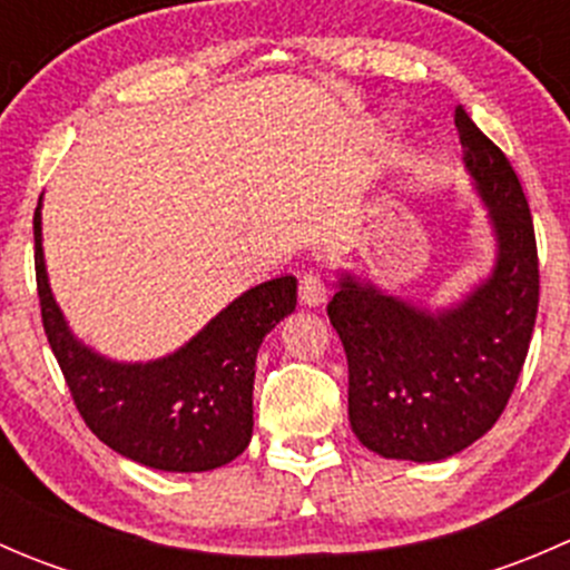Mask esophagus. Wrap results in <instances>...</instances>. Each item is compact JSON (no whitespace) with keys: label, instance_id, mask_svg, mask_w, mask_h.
<instances>
[{"label":"esophagus","instance_id":"esophagus-1","mask_svg":"<svg viewBox=\"0 0 570 570\" xmlns=\"http://www.w3.org/2000/svg\"><path fill=\"white\" fill-rule=\"evenodd\" d=\"M327 297V289L325 284H322L320 275L314 273H306L301 275V303L303 306H322Z\"/></svg>","mask_w":570,"mask_h":570}]
</instances>
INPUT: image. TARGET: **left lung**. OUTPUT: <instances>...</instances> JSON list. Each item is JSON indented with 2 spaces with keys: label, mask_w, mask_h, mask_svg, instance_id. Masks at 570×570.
I'll return each mask as SVG.
<instances>
[{
  "label": "left lung",
  "mask_w": 570,
  "mask_h": 570,
  "mask_svg": "<svg viewBox=\"0 0 570 570\" xmlns=\"http://www.w3.org/2000/svg\"><path fill=\"white\" fill-rule=\"evenodd\" d=\"M455 126L497 237L491 275L433 312L342 273L327 303L347 353L350 428L394 461H444L485 435L513 394L538 317V245L519 176L463 107Z\"/></svg>",
  "instance_id": "obj_1"
}]
</instances>
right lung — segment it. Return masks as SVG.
Masks as SVG:
<instances>
[{
    "label": "right lung",
    "instance_id": "1",
    "mask_svg": "<svg viewBox=\"0 0 570 570\" xmlns=\"http://www.w3.org/2000/svg\"><path fill=\"white\" fill-rule=\"evenodd\" d=\"M32 223L46 338L96 439L159 471H212L243 455L253 435L256 353L264 336L295 312V275L243 292L176 353L146 364H120L71 333L46 275L40 200Z\"/></svg>",
    "mask_w": 570,
    "mask_h": 570
}]
</instances>
